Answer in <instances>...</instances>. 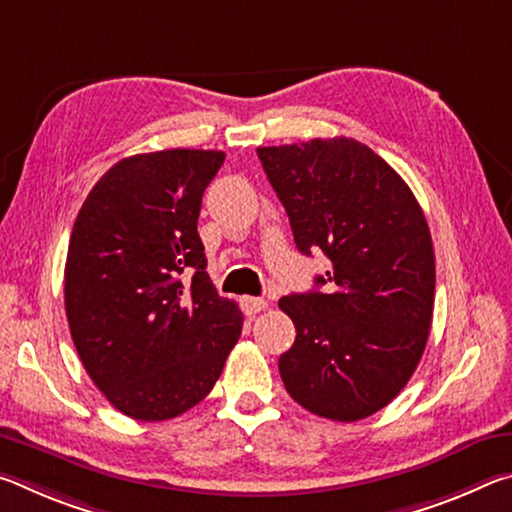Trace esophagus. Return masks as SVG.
I'll use <instances>...</instances> for the list:
<instances>
[{
  "label": "esophagus",
  "instance_id": "obj_1",
  "mask_svg": "<svg viewBox=\"0 0 512 512\" xmlns=\"http://www.w3.org/2000/svg\"><path fill=\"white\" fill-rule=\"evenodd\" d=\"M266 307H268V302L264 298H250V296L241 298V309H244L248 316H255V314H259V311H264Z\"/></svg>",
  "mask_w": 512,
  "mask_h": 512
}]
</instances>
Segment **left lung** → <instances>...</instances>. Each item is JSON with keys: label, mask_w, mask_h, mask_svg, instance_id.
<instances>
[{"label": "left lung", "mask_w": 512, "mask_h": 512, "mask_svg": "<svg viewBox=\"0 0 512 512\" xmlns=\"http://www.w3.org/2000/svg\"><path fill=\"white\" fill-rule=\"evenodd\" d=\"M257 155L300 253L329 259L314 291L280 300L296 325L280 357L284 388L320 418H368L400 395L429 339L436 262L422 207L391 164L350 137Z\"/></svg>", "instance_id": "1"}]
</instances>
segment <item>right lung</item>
<instances>
[{"label":"right lung","mask_w":512,"mask_h":512,"mask_svg":"<svg viewBox=\"0 0 512 512\" xmlns=\"http://www.w3.org/2000/svg\"><path fill=\"white\" fill-rule=\"evenodd\" d=\"M223 160L198 149L131 155L103 173L76 216L69 332L94 386L133 420L196 406L241 336L244 314L216 293L196 228Z\"/></svg>","instance_id":"right-lung-1"}]
</instances>
